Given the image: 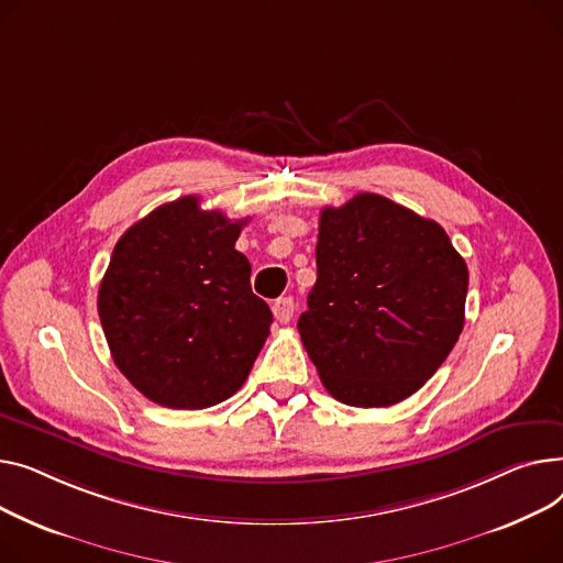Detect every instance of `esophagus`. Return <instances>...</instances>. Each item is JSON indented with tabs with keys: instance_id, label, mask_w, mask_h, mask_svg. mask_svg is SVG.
I'll use <instances>...</instances> for the list:
<instances>
[{
	"instance_id": "esophagus-1",
	"label": "esophagus",
	"mask_w": 563,
	"mask_h": 563,
	"mask_svg": "<svg viewBox=\"0 0 563 563\" xmlns=\"http://www.w3.org/2000/svg\"><path fill=\"white\" fill-rule=\"evenodd\" d=\"M273 313L279 322H290L292 313H295V302L292 297H279V300L273 302Z\"/></svg>"
}]
</instances>
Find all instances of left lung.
<instances>
[{
  "label": "left lung",
  "mask_w": 563,
  "mask_h": 563,
  "mask_svg": "<svg viewBox=\"0 0 563 563\" xmlns=\"http://www.w3.org/2000/svg\"><path fill=\"white\" fill-rule=\"evenodd\" d=\"M316 263L297 329L322 386L350 407L407 400L464 329L468 268L445 229L358 192L322 209Z\"/></svg>",
  "instance_id": "1"
}]
</instances>
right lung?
I'll return each mask as SVG.
<instances>
[{
    "mask_svg": "<svg viewBox=\"0 0 563 563\" xmlns=\"http://www.w3.org/2000/svg\"><path fill=\"white\" fill-rule=\"evenodd\" d=\"M247 220L186 195L131 224L99 284L97 311L118 371L152 402L207 409L247 379L271 334L234 247Z\"/></svg>",
    "mask_w": 563,
    "mask_h": 563,
    "instance_id": "add662e5",
    "label": "right lung"
}]
</instances>
